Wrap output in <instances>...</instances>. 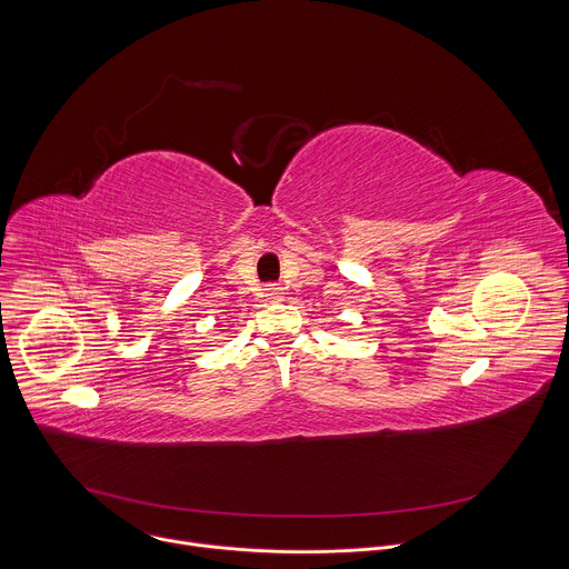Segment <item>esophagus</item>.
Wrapping results in <instances>:
<instances>
[{
    "label": "esophagus",
    "mask_w": 569,
    "mask_h": 569,
    "mask_svg": "<svg viewBox=\"0 0 569 569\" xmlns=\"http://www.w3.org/2000/svg\"><path fill=\"white\" fill-rule=\"evenodd\" d=\"M266 297L277 301V299L283 297V288H281V286H268V288H266Z\"/></svg>",
    "instance_id": "34e87169"
}]
</instances>
